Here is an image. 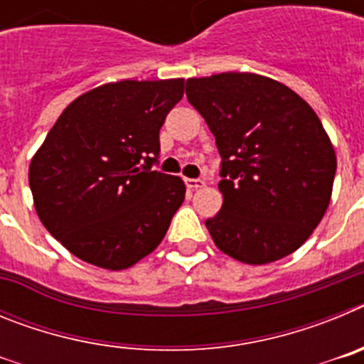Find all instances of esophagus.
Listing matches in <instances>:
<instances>
[{"label": "esophagus", "mask_w": 364, "mask_h": 364, "mask_svg": "<svg viewBox=\"0 0 364 364\" xmlns=\"http://www.w3.org/2000/svg\"><path fill=\"white\" fill-rule=\"evenodd\" d=\"M186 186H188L189 189H200L204 188L205 182L200 178H186Z\"/></svg>", "instance_id": "1"}]
</instances>
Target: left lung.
I'll list each match as a JSON object with an SVG mask.
<instances>
[{"instance_id": "obj_1", "label": "left lung", "mask_w": 364, "mask_h": 364, "mask_svg": "<svg viewBox=\"0 0 364 364\" xmlns=\"http://www.w3.org/2000/svg\"><path fill=\"white\" fill-rule=\"evenodd\" d=\"M222 156V208L205 220L215 246L244 264L290 255L319 226L332 198L337 159L308 102L255 73H220L186 83Z\"/></svg>"}]
</instances>
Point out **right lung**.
I'll return each instance as SVG.
<instances>
[{"instance_id": "1", "label": "right lung", "mask_w": 364, "mask_h": 364, "mask_svg": "<svg viewBox=\"0 0 364 364\" xmlns=\"http://www.w3.org/2000/svg\"><path fill=\"white\" fill-rule=\"evenodd\" d=\"M184 78L104 83L70 102L28 166L41 224L98 268H131L156 250L186 197L180 176L151 171Z\"/></svg>"}]
</instances>
